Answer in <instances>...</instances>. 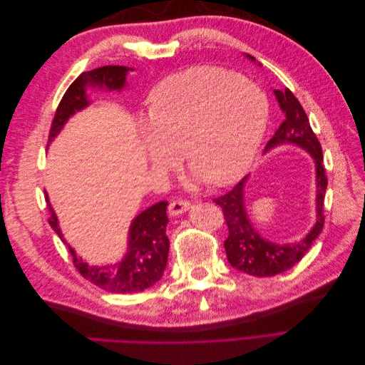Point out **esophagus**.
Wrapping results in <instances>:
<instances>
[{
    "label": "esophagus",
    "mask_w": 365,
    "mask_h": 365,
    "mask_svg": "<svg viewBox=\"0 0 365 365\" xmlns=\"http://www.w3.org/2000/svg\"><path fill=\"white\" fill-rule=\"evenodd\" d=\"M190 208V201L187 200H175L169 204V213L172 216H178L184 212H187V210Z\"/></svg>",
    "instance_id": "obj_1"
}]
</instances>
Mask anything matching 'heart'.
<instances>
[{
    "instance_id": "heart-1",
    "label": "heart",
    "mask_w": 365,
    "mask_h": 365,
    "mask_svg": "<svg viewBox=\"0 0 365 365\" xmlns=\"http://www.w3.org/2000/svg\"><path fill=\"white\" fill-rule=\"evenodd\" d=\"M150 164L168 172L180 150L195 180L222 187L244 175L260 146L268 102L259 88L219 68H195L165 77L148 97Z\"/></svg>"
}]
</instances>
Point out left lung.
<instances>
[{"label":"left lung","mask_w":365,"mask_h":365,"mask_svg":"<svg viewBox=\"0 0 365 365\" xmlns=\"http://www.w3.org/2000/svg\"><path fill=\"white\" fill-rule=\"evenodd\" d=\"M251 61H256L248 56ZM277 102L284 113L283 123L275 130L272 138L267 143L264 150L275 146L289 145L300 146L311 153L317 168V222L312 230L295 244H274L263 239L257 230L250 222L245 210V182L247 178L239 181L228 193L213 200L222 207L225 222L228 227V237L224 242L227 259L233 268L256 275V277H271L292 268L303 259L307 250L312 247L314 240L322 233L324 227V195L327 189V176L323 165L322 145L314 134L309 118L303 106L297 101L291 90H274Z\"/></svg>","instance_id":"8db88e82"}]
</instances>
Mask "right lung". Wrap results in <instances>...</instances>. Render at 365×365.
<instances>
[{"instance_id": "1", "label": "right lung", "mask_w": 365, "mask_h": 365, "mask_svg": "<svg viewBox=\"0 0 365 365\" xmlns=\"http://www.w3.org/2000/svg\"><path fill=\"white\" fill-rule=\"evenodd\" d=\"M129 70L132 68L120 67V65H106V67L82 73L77 77L70 85L67 93L63 94L56 109V114L51 121L48 143L59 134L63 125L74 113L90 105L85 93L86 86H98V90L106 91H120L126 85V74ZM46 200L48 202L47 195ZM165 208H168V201L157 202L132 220L126 256L121 262L109 264V267H91L76 256L74 250L65 242L61 233L58 217L54 215L50 202L48 224L56 231L62 242L67 244L74 267L81 272L82 277L108 292L134 294L155 284L163 277L165 264H168L169 239L165 235V227H168L169 219L165 215Z\"/></svg>"}]
</instances>
